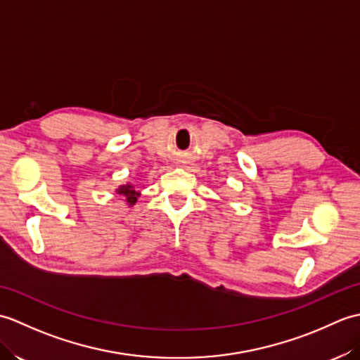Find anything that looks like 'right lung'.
<instances>
[{
	"label": "right lung",
	"instance_id": "right-lung-1",
	"mask_svg": "<svg viewBox=\"0 0 360 360\" xmlns=\"http://www.w3.org/2000/svg\"><path fill=\"white\" fill-rule=\"evenodd\" d=\"M116 192L119 193V195H122L125 198V201L128 202V205H134L136 204V201H137V198H139V192H137V190L133 187V184H125V186H120Z\"/></svg>",
	"mask_w": 360,
	"mask_h": 360
}]
</instances>
